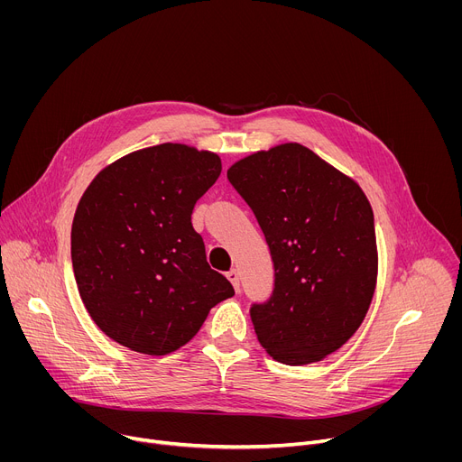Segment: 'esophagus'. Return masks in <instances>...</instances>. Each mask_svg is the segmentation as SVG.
<instances>
[{"label": "esophagus", "mask_w": 462, "mask_h": 462, "mask_svg": "<svg viewBox=\"0 0 462 462\" xmlns=\"http://www.w3.org/2000/svg\"><path fill=\"white\" fill-rule=\"evenodd\" d=\"M226 278L232 282L234 289L239 292V273H237L236 269H232V271H228V273H226Z\"/></svg>", "instance_id": "obj_1"}]
</instances>
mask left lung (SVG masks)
Returning a JSON list of instances; mask_svg holds the SVG:
<instances>
[{"label": "left lung", "instance_id": "8db88e82", "mask_svg": "<svg viewBox=\"0 0 462 462\" xmlns=\"http://www.w3.org/2000/svg\"><path fill=\"white\" fill-rule=\"evenodd\" d=\"M274 261V291L252 305L259 344L287 365L323 360L364 321L376 287L374 217L351 177L298 143L228 170Z\"/></svg>", "mask_w": 462, "mask_h": 462}]
</instances>
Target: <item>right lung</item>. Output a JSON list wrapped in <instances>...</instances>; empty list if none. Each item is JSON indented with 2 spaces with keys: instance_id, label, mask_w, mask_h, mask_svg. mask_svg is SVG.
Segmentation results:
<instances>
[{
  "instance_id": "obj_1",
  "label": "right lung",
  "mask_w": 462,
  "mask_h": 462,
  "mask_svg": "<svg viewBox=\"0 0 462 462\" xmlns=\"http://www.w3.org/2000/svg\"><path fill=\"white\" fill-rule=\"evenodd\" d=\"M219 155L164 143L124 155L88 186L71 230L80 298L116 344L162 356L188 344L210 309L234 296L191 226Z\"/></svg>"
}]
</instances>
